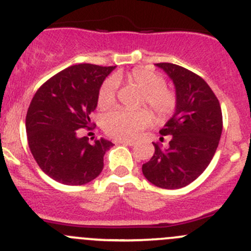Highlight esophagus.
Instances as JSON below:
<instances>
[{
	"label": "esophagus",
	"instance_id": "obj_1",
	"mask_svg": "<svg viewBox=\"0 0 251 251\" xmlns=\"http://www.w3.org/2000/svg\"><path fill=\"white\" fill-rule=\"evenodd\" d=\"M119 143H123V145H127V146H133V145H135V141H130V140H119Z\"/></svg>",
	"mask_w": 251,
	"mask_h": 251
}]
</instances>
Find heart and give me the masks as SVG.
Here are the masks:
<instances>
[{"label": "heart", "mask_w": 251, "mask_h": 251, "mask_svg": "<svg viewBox=\"0 0 251 251\" xmlns=\"http://www.w3.org/2000/svg\"><path fill=\"white\" fill-rule=\"evenodd\" d=\"M126 81L142 92V103H146L155 113L158 119H165L174 111L176 96L172 88L165 86V81L159 74L150 69H133L127 75L115 74L101 83L98 93L99 106H108L115 101L116 83ZM153 116L147 109L127 110L116 108L103 116L104 131L111 137L120 140H132L147 127Z\"/></svg>", "instance_id": "1"}]
</instances>
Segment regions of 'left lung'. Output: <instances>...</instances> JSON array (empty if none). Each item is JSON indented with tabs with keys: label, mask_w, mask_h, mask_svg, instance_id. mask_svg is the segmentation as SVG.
Masks as SVG:
<instances>
[{
	"label": "left lung",
	"mask_w": 251,
	"mask_h": 251,
	"mask_svg": "<svg viewBox=\"0 0 251 251\" xmlns=\"http://www.w3.org/2000/svg\"><path fill=\"white\" fill-rule=\"evenodd\" d=\"M175 87V113L159 131L169 146L153 143L154 154L142 165L146 179L162 189H180L198 179L215 155L222 135L220 101L194 72L168 62L155 64Z\"/></svg>",
	"instance_id": "left-lung-1"
}]
</instances>
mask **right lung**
Masks as SVG:
<instances>
[{
    "label": "right lung",
    "instance_id": "1",
    "mask_svg": "<svg viewBox=\"0 0 251 251\" xmlns=\"http://www.w3.org/2000/svg\"><path fill=\"white\" fill-rule=\"evenodd\" d=\"M115 66L81 64L67 67L45 82L31 99L25 118L28 145L40 169L65 185H84L104 167L113 143L79 137L89 127L104 79Z\"/></svg>",
    "mask_w": 251,
    "mask_h": 251
}]
</instances>
